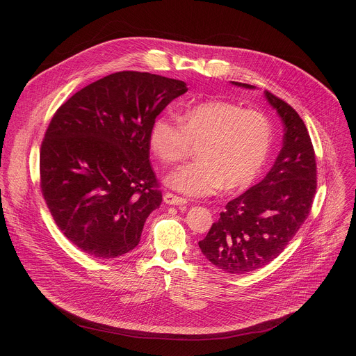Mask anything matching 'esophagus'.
I'll return each mask as SVG.
<instances>
[{"instance_id":"34e87169","label":"esophagus","mask_w":356,"mask_h":356,"mask_svg":"<svg viewBox=\"0 0 356 356\" xmlns=\"http://www.w3.org/2000/svg\"><path fill=\"white\" fill-rule=\"evenodd\" d=\"M163 201L166 202V204H169V206H184V204H187V200L186 198L175 195L172 193H165Z\"/></svg>"}]
</instances>
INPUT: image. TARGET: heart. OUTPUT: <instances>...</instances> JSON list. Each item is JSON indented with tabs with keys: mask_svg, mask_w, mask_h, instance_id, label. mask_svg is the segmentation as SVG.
Returning <instances> with one entry per match:
<instances>
[{
	"mask_svg": "<svg viewBox=\"0 0 356 356\" xmlns=\"http://www.w3.org/2000/svg\"><path fill=\"white\" fill-rule=\"evenodd\" d=\"M272 135L265 114L222 99L187 108L180 121L161 114L152 120L147 134L154 154L168 165L181 162L193 146H198V162L176 169L165 179L170 188L193 197L252 184L268 162Z\"/></svg>",
	"mask_w": 356,
	"mask_h": 356,
	"instance_id": "1",
	"label": "heart"
}]
</instances>
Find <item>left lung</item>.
Instances as JSON below:
<instances>
[{"mask_svg": "<svg viewBox=\"0 0 356 356\" xmlns=\"http://www.w3.org/2000/svg\"><path fill=\"white\" fill-rule=\"evenodd\" d=\"M265 97L284 125L280 154L265 179L231 200L198 242L202 255L232 275L261 269L280 255L307 220L317 188L316 154L306 125L286 101L270 91Z\"/></svg>", "mask_w": 356, "mask_h": 356, "instance_id": "8db88e82", "label": "left lung"}]
</instances>
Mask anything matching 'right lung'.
<instances>
[{
	"label": "right lung",
	"instance_id": "obj_1",
	"mask_svg": "<svg viewBox=\"0 0 356 356\" xmlns=\"http://www.w3.org/2000/svg\"><path fill=\"white\" fill-rule=\"evenodd\" d=\"M187 91L158 74L118 72L59 107L40 147V188L65 236L99 259L131 252L162 191L149 162V125Z\"/></svg>",
	"mask_w": 356,
	"mask_h": 356
}]
</instances>
